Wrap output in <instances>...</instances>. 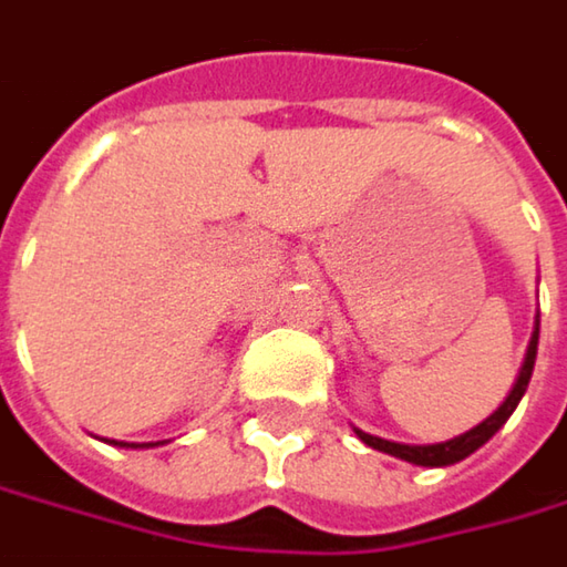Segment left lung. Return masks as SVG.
Returning a JSON list of instances; mask_svg holds the SVG:
<instances>
[{
  "label": "left lung",
  "instance_id": "left-lung-1",
  "mask_svg": "<svg viewBox=\"0 0 567 567\" xmlns=\"http://www.w3.org/2000/svg\"><path fill=\"white\" fill-rule=\"evenodd\" d=\"M536 347H539V320H536V330H533V340H529V350H526V362H523V369H519V379H516L514 391L507 394V401H504L494 414L487 416L484 423H478V426H472L468 433H462V436H455V440H446V443H433V446H404V443H391V440L369 436V433L355 430V433H359V440H362L365 446H372V450L388 452V455L404 458V462H414V465H430V468L455 465V462L468 458V455L478 450V446H484V443H487V440H491V436L507 423V416L516 411V404H519V398H523L526 384H529V379H533Z\"/></svg>",
  "mask_w": 567,
  "mask_h": 567
}]
</instances>
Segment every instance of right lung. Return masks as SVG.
<instances>
[{"mask_svg":"<svg viewBox=\"0 0 567 567\" xmlns=\"http://www.w3.org/2000/svg\"><path fill=\"white\" fill-rule=\"evenodd\" d=\"M121 446H127V443H121ZM151 446H153V443H151Z\"/></svg>","mask_w":567,"mask_h":567,"instance_id":"add662e5","label":"right lung"}]
</instances>
